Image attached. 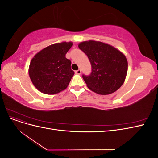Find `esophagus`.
<instances>
[{
    "instance_id": "esophagus-1",
    "label": "esophagus",
    "mask_w": 158,
    "mask_h": 158,
    "mask_svg": "<svg viewBox=\"0 0 158 158\" xmlns=\"http://www.w3.org/2000/svg\"><path fill=\"white\" fill-rule=\"evenodd\" d=\"M75 73H76V74H81V73H82V71H81V70H76V71H75Z\"/></svg>"
}]
</instances>
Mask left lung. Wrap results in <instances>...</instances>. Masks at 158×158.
<instances>
[{
	"label": "left lung",
	"instance_id": "1",
	"mask_svg": "<svg viewBox=\"0 0 158 158\" xmlns=\"http://www.w3.org/2000/svg\"><path fill=\"white\" fill-rule=\"evenodd\" d=\"M78 47L92 64V73L82 77L88 88L100 95L116 92L125 82L128 70L125 55L112 45L94 40L81 42Z\"/></svg>",
	"mask_w": 158,
	"mask_h": 158
}]
</instances>
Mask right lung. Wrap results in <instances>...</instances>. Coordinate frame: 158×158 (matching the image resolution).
I'll list each match as a JSON object with an SVG mask.
<instances>
[{"label":"right lung","mask_w":158,"mask_h":158,"mask_svg":"<svg viewBox=\"0 0 158 158\" xmlns=\"http://www.w3.org/2000/svg\"><path fill=\"white\" fill-rule=\"evenodd\" d=\"M73 42L63 41L43 49L33 57L29 66L30 78L34 86L45 94L60 93L68 87L74 72L66 54Z\"/></svg>","instance_id":"add662e5"}]
</instances>
